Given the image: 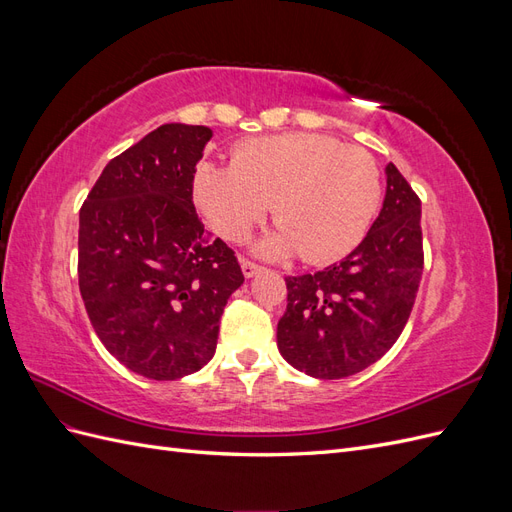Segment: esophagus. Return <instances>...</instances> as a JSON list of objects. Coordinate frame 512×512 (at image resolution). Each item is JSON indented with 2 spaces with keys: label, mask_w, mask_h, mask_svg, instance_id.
Listing matches in <instances>:
<instances>
[{
  "label": "esophagus",
  "mask_w": 512,
  "mask_h": 512,
  "mask_svg": "<svg viewBox=\"0 0 512 512\" xmlns=\"http://www.w3.org/2000/svg\"><path fill=\"white\" fill-rule=\"evenodd\" d=\"M241 271H243V275L247 277V280H250V277H254L260 271V267L256 265V262H252V260L241 258Z\"/></svg>",
  "instance_id": "1"
}]
</instances>
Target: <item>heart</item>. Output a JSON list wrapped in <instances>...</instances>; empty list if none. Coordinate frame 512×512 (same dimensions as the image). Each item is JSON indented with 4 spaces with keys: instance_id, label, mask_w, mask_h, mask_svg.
Listing matches in <instances>:
<instances>
[{
    "instance_id": "obj_1",
    "label": "heart",
    "mask_w": 512,
    "mask_h": 512,
    "mask_svg": "<svg viewBox=\"0 0 512 512\" xmlns=\"http://www.w3.org/2000/svg\"><path fill=\"white\" fill-rule=\"evenodd\" d=\"M380 196V168L365 149L309 132L256 138L230 166L203 162L194 175V200L218 235L243 241L273 207L280 226L256 250L267 258L299 250L309 265L352 252Z\"/></svg>"
}]
</instances>
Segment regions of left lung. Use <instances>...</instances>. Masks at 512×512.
<instances>
[{
    "mask_svg": "<svg viewBox=\"0 0 512 512\" xmlns=\"http://www.w3.org/2000/svg\"><path fill=\"white\" fill-rule=\"evenodd\" d=\"M384 173L380 215L359 247L327 269L286 277L277 348L312 378L359 374L391 350L410 318L423 273L421 200L393 162Z\"/></svg>",
    "mask_w": 512,
    "mask_h": 512,
    "instance_id": "1",
    "label": "left lung"
}]
</instances>
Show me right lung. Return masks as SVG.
Listing matches in <instances>:
<instances>
[{
	"mask_svg": "<svg viewBox=\"0 0 512 512\" xmlns=\"http://www.w3.org/2000/svg\"><path fill=\"white\" fill-rule=\"evenodd\" d=\"M211 128L164 123L113 158L79 215V288L104 348L138 376L177 380L215 354L243 284L235 252L192 203Z\"/></svg>",
	"mask_w": 512,
	"mask_h": 512,
	"instance_id": "right-lung-1",
	"label": "right lung"
}]
</instances>
